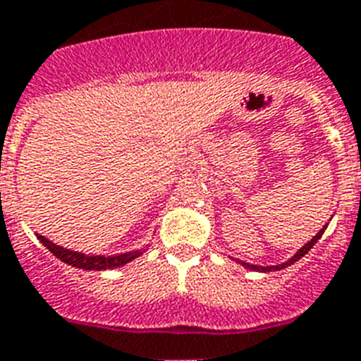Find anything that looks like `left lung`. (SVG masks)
Here are the masks:
<instances>
[{
    "label": "left lung",
    "instance_id": "obj_1",
    "mask_svg": "<svg viewBox=\"0 0 361 361\" xmlns=\"http://www.w3.org/2000/svg\"><path fill=\"white\" fill-rule=\"evenodd\" d=\"M324 228H326V225H324V227L321 228V231L317 232V234H315V236L308 241V243H305V245L300 247L299 251L295 252V255L291 256V258H288V260H286V262H281V264H275V266H258V264H249V262L238 260V258H236V262H240L241 266L245 267V269L258 271V273H267V271H279V269H284V267L291 266V264H295V262H297V260H300V258H302V256H305L306 252H308L310 249H312V247L315 245V243H317V240H319V238L323 236Z\"/></svg>",
    "mask_w": 361,
    "mask_h": 361
}]
</instances>
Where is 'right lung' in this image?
Here are the masks:
<instances>
[{
    "label": "right lung",
    "instance_id": "obj_1",
    "mask_svg": "<svg viewBox=\"0 0 361 361\" xmlns=\"http://www.w3.org/2000/svg\"><path fill=\"white\" fill-rule=\"evenodd\" d=\"M38 240L42 241V245L47 247L53 255L59 258L61 262L68 264V266H73L77 269H86V271H105V269H116V267L127 266L129 262H133L134 258L144 255L149 249V243L140 249H134V251L120 252V255H85V252H77L66 249V247H61L53 243L51 240H47L46 236H40L37 234Z\"/></svg>",
    "mask_w": 361,
    "mask_h": 361
}]
</instances>
